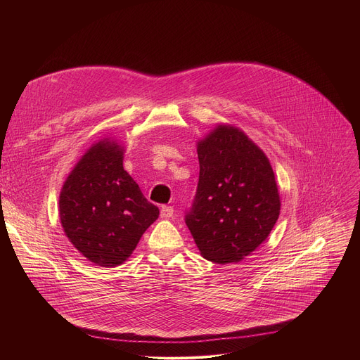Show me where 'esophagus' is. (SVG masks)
Returning <instances> with one entry per match:
<instances>
[{"instance_id":"1","label":"esophagus","mask_w":360,"mask_h":360,"mask_svg":"<svg viewBox=\"0 0 360 360\" xmlns=\"http://www.w3.org/2000/svg\"><path fill=\"white\" fill-rule=\"evenodd\" d=\"M172 215H174V208L172 207H162L161 208V218H164V219H169V218H172Z\"/></svg>"}]
</instances>
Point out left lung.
I'll list each match as a JSON object with an SVG mask.
<instances>
[{"mask_svg":"<svg viewBox=\"0 0 360 360\" xmlns=\"http://www.w3.org/2000/svg\"><path fill=\"white\" fill-rule=\"evenodd\" d=\"M199 181L185 215L205 259L239 262L274 229L281 198L264 150L239 128L218 125L198 142Z\"/></svg>","mask_w":360,"mask_h":360,"instance_id":"obj_1","label":"left lung"}]
</instances>
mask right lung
Listing matches in <instances>:
<instances>
[{"mask_svg": "<svg viewBox=\"0 0 360 360\" xmlns=\"http://www.w3.org/2000/svg\"><path fill=\"white\" fill-rule=\"evenodd\" d=\"M124 146L102 139L78 161L60 193V219L70 242L98 266L125 262L160 217L124 169Z\"/></svg>", "mask_w": 360, "mask_h": 360, "instance_id": "obj_1", "label": "right lung"}]
</instances>
